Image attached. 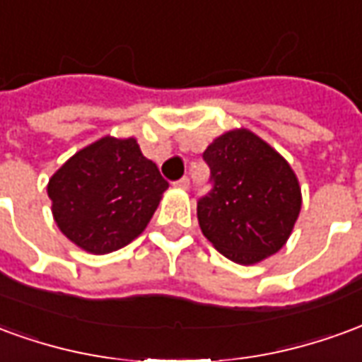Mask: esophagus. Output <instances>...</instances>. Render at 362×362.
<instances>
[{
  "mask_svg": "<svg viewBox=\"0 0 362 362\" xmlns=\"http://www.w3.org/2000/svg\"><path fill=\"white\" fill-rule=\"evenodd\" d=\"M174 186H176V188H180V189H188L189 188V178H188V176H184V178H180V180L176 182Z\"/></svg>",
  "mask_w": 362,
  "mask_h": 362,
  "instance_id": "esophagus-1",
  "label": "esophagus"
}]
</instances>
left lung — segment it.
Instances as JSON below:
<instances>
[{"instance_id": "8db88e82", "label": "left lung", "mask_w": 362, "mask_h": 362, "mask_svg": "<svg viewBox=\"0 0 362 362\" xmlns=\"http://www.w3.org/2000/svg\"><path fill=\"white\" fill-rule=\"evenodd\" d=\"M213 189L197 202L204 236L240 266L277 254L303 205L300 184L285 157L246 127L228 129L204 151Z\"/></svg>"}]
</instances>
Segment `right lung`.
Masks as SVG:
<instances>
[{
    "label": "right lung",
    "mask_w": 362,
    "mask_h": 362,
    "mask_svg": "<svg viewBox=\"0 0 362 362\" xmlns=\"http://www.w3.org/2000/svg\"><path fill=\"white\" fill-rule=\"evenodd\" d=\"M166 188L135 137L104 135L67 158L46 189L62 235L100 256L141 235Z\"/></svg>",
    "instance_id": "right-lung-1"
}]
</instances>
